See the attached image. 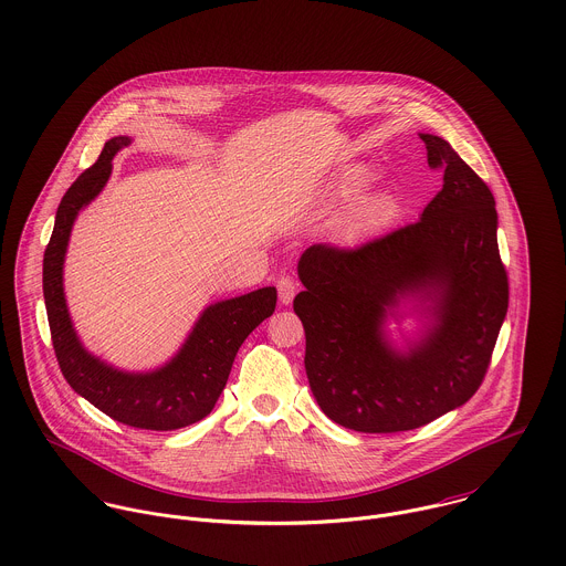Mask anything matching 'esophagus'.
<instances>
[{"label":"esophagus","instance_id":"esophagus-1","mask_svg":"<svg viewBox=\"0 0 566 566\" xmlns=\"http://www.w3.org/2000/svg\"><path fill=\"white\" fill-rule=\"evenodd\" d=\"M295 293H297V282H295L293 277H289V275H282V277L277 280V295H280V302H282L284 306H289V304L293 302Z\"/></svg>","mask_w":566,"mask_h":566}]
</instances>
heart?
<instances>
[{
  "label": "heart",
  "mask_w": 566,
  "mask_h": 566,
  "mask_svg": "<svg viewBox=\"0 0 566 566\" xmlns=\"http://www.w3.org/2000/svg\"><path fill=\"white\" fill-rule=\"evenodd\" d=\"M367 181V172L365 170H352L339 186H337V195L347 197L356 190H360ZM396 210V201L391 195L387 192H374V195H365L356 201H352L337 219V229L345 238H356L363 235L376 227L385 226L391 214Z\"/></svg>",
  "instance_id": "obj_1"
}]
</instances>
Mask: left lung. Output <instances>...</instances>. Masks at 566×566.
<instances>
[{
    "label": "left lung",
    "mask_w": 566,
    "mask_h": 566,
    "mask_svg": "<svg viewBox=\"0 0 566 566\" xmlns=\"http://www.w3.org/2000/svg\"><path fill=\"white\" fill-rule=\"evenodd\" d=\"M444 186L413 226L358 249L308 247L293 308L306 333V374L322 411L360 433L433 422L479 389L507 315V273L490 188L438 135L420 133ZM417 313L398 346L386 319Z\"/></svg>",
    "instance_id": "1"
}]
</instances>
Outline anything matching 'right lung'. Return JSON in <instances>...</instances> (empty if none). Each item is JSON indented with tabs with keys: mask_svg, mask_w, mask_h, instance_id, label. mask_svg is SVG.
I'll return each instance as SVG.
<instances>
[{
	"mask_svg": "<svg viewBox=\"0 0 566 566\" xmlns=\"http://www.w3.org/2000/svg\"><path fill=\"white\" fill-rule=\"evenodd\" d=\"M128 144L126 135L112 137L98 161L61 199L43 255V297L52 345L70 387L115 422L148 431H175L210 416L226 389L238 347L273 315L277 291L264 286L210 304L177 354L157 369L126 371L92 354L67 311L63 264L76 217L103 192L114 170L115 153Z\"/></svg>",
	"mask_w": 566,
	"mask_h": 566,
	"instance_id": "1",
	"label": "right lung"
}]
</instances>
